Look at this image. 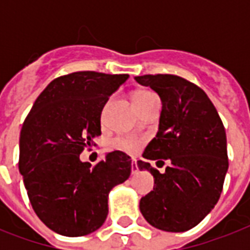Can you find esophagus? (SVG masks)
<instances>
[{
  "mask_svg": "<svg viewBox=\"0 0 250 250\" xmlns=\"http://www.w3.org/2000/svg\"><path fill=\"white\" fill-rule=\"evenodd\" d=\"M131 172H132V175H135L139 172V167H137L136 161H132V164H131Z\"/></svg>",
  "mask_w": 250,
  "mask_h": 250,
  "instance_id": "1",
  "label": "esophagus"
}]
</instances>
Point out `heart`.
<instances>
[{"instance_id":"1","label":"heart","mask_w":250,"mask_h":250,"mask_svg":"<svg viewBox=\"0 0 250 250\" xmlns=\"http://www.w3.org/2000/svg\"><path fill=\"white\" fill-rule=\"evenodd\" d=\"M153 96L152 93H149L146 90H139L136 93L133 94V102L141 101L146 97ZM114 148L119 149L122 152L125 153H135L137 152V149L140 146V140L133 136H125V137H118L114 140Z\"/></svg>"}]
</instances>
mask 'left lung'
<instances>
[{"instance_id": "obj_1", "label": "left lung", "mask_w": 250, "mask_h": 250, "mask_svg": "<svg viewBox=\"0 0 250 250\" xmlns=\"http://www.w3.org/2000/svg\"><path fill=\"white\" fill-rule=\"evenodd\" d=\"M135 80L150 86L162 102L158 132L145 148L144 161H137L154 178L153 190L141 197L140 211L156 229L184 232L221 197L229 170L225 127L205 92L188 80L161 74ZM160 158L170 162L164 174L148 164Z\"/></svg>"}]
</instances>
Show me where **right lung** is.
Masks as SVG:
<instances>
[{"instance_id":"add662e5","label":"right lung","mask_w":250,"mask_h":250,"mask_svg":"<svg viewBox=\"0 0 250 250\" xmlns=\"http://www.w3.org/2000/svg\"><path fill=\"white\" fill-rule=\"evenodd\" d=\"M79 71L49 83L25 118L19 139V171L35 213L54 232L84 236L104 225L110 190L131 175V158L107 153L92 167L80 153L101 135V113L128 79Z\"/></svg>"}]
</instances>
